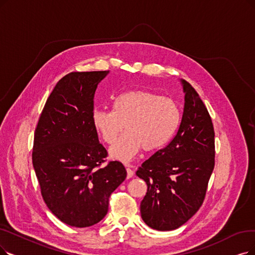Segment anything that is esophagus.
<instances>
[{"label":"esophagus","mask_w":255,"mask_h":255,"mask_svg":"<svg viewBox=\"0 0 255 255\" xmlns=\"http://www.w3.org/2000/svg\"><path fill=\"white\" fill-rule=\"evenodd\" d=\"M126 167H127V177H128V179H129V178L133 177L134 171H133V169L129 168L128 164H126Z\"/></svg>","instance_id":"1"}]
</instances>
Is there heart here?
Masks as SVG:
<instances>
[{"instance_id":"obj_1","label":"heart","mask_w":255,"mask_h":255,"mask_svg":"<svg viewBox=\"0 0 255 255\" xmlns=\"http://www.w3.org/2000/svg\"><path fill=\"white\" fill-rule=\"evenodd\" d=\"M181 122V111L175 100L147 90H131L115 99L114 111L97 109L93 125L111 148L113 158L128 161L142 148L156 151L165 146L176 134Z\"/></svg>"}]
</instances>
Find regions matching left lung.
Wrapping results in <instances>:
<instances>
[{"instance_id":"obj_1","label":"left lung","mask_w":255,"mask_h":255,"mask_svg":"<svg viewBox=\"0 0 255 255\" xmlns=\"http://www.w3.org/2000/svg\"><path fill=\"white\" fill-rule=\"evenodd\" d=\"M184 112L177 134L138 167L146 182L141 218L159 231L185 224L202 206L215 168V129L207 108L192 86L183 80Z\"/></svg>"}]
</instances>
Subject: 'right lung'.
I'll use <instances>...</instances> for the list:
<instances>
[{"label": "right lung", "instance_id": "obj_1", "mask_svg": "<svg viewBox=\"0 0 255 255\" xmlns=\"http://www.w3.org/2000/svg\"><path fill=\"white\" fill-rule=\"evenodd\" d=\"M108 71L71 72L49 95L34 131L32 163L51 212L72 227H90L108 213L109 198L127 178L93 125L94 97Z\"/></svg>", "mask_w": 255, "mask_h": 255}]
</instances>
